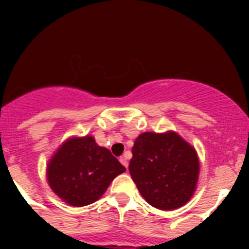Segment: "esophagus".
<instances>
[{"label":"esophagus","instance_id":"1","mask_svg":"<svg viewBox=\"0 0 249 249\" xmlns=\"http://www.w3.org/2000/svg\"><path fill=\"white\" fill-rule=\"evenodd\" d=\"M120 162L123 164V166L126 167L127 169H128V160H127L126 156H124V157H121V158H120Z\"/></svg>","mask_w":249,"mask_h":249}]
</instances>
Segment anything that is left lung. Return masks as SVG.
Segmentation results:
<instances>
[{"instance_id":"8db88e82","label":"left lung","mask_w":249,"mask_h":249,"mask_svg":"<svg viewBox=\"0 0 249 249\" xmlns=\"http://www.w3.org/2000/svg\"><path fill=\"white\" fill-rule=\"evenodd\" d=\"M132 155L129 173L151 206L172 211L192 198L199 177L198 155L177 132L141 133Z\"/></svg>"}]
</instances>
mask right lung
<instances>
[{"instance_id":"add662e5","label":"right lung","mask_w":249,"mask_h":249,"mask_svg":"<svg viewBox=\"0 0 249 249\" xmlns=\"http://www.w3.org/2000/svg\"><path fill=\"white\" fill-rule=\"evenodd\" d=\"M126 168L92 136L70 137L56 149L46 169L48 186L70 206L83 207L100 199Z\"/></svg>"}]
</instances>
